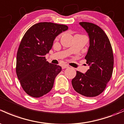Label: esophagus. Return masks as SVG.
<instances>
[{"label": "esophagus", "mask_w": 124, "mask_h": 124, "mask_svg": "<svg viewBox=\"0 0 124 124\" xmlns=\"http://www.w3.org/2000/svg\"><path fill=\"white\" fill-rule=\"evenodd\" d=\"M70 66H69L68 65H62V69H65V68H69Z\"/></svg>", "instance_id": "1"}]
</instances>
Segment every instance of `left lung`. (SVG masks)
I'll return each mask as SVG.
<instances>
[{
  "label": "left lung",
  "instance_id": "1",
  "mask_svg": "<svg viewBox=\"0 0 124 124\" xmlns=\"http://www.w3.org/2000/svg\"><path fill=\"white\" fill-rule=\"evenodd\" d=\"M79 25L89 37L90 46L85 59L90 68L85 74L77 71L72 85L80 94L96 97L103 92L112 75V48L107 35L97 25L87 22L79 23Z\"/></svg>",
  "mask_w": 124,
  "mask_h": 124
}]
</instances>
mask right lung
<instances>
[{
	"instance_id": "1",
	"label": "right lung",
	"mask_w": 124,
	"mask_h": 124,
	"mask_svg": "<svg viewBox=\"0 0 124 124\" xmlns=\"http://www.w3.org/2000/svg\"><path fill=\"white\" fill-rule=\"evenodd\" d=\"M65 25L39 23L30 27L22 39L16 55V72L23 90L29 96L40 97L49 93L61 66L49 63L46 54Z\"/></svg>"
}]
</instances>
